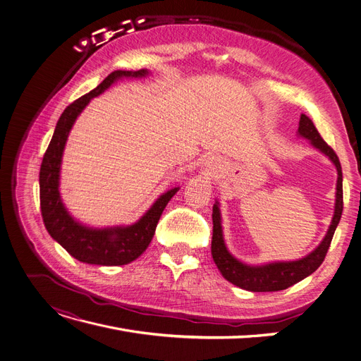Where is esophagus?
I'll list each match as a JSON object with an SVG mask.
<instances>
[{"mask_svg":"<svg viewBox=\"0 0 361 361\" xmlns=\"http://www.w3.org/2000/svg\"><path fill=\"white\" fill-rule=\"evenodd\" d=\"M218 168H219V162H218V159L215 158V156H212V154L207 156V158L202 161V174L205 176L207 178L214 177Z\"/></svg>","mask_w":361,"mask_h":361,"instance_id":"34e87169","label":"esophagus"}]
</instances>
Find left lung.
<instances>
[{
  "label": "left lung",
  "mask_w": 361,
  "mask_h": 361,
  "mask_svg": "<svg viewBox=\"0 0 361 361\" xmlns=\"http://www.w3.org/2000/svg\"><path fill=\"white\" fill-rule=\"evenodd\" d=\"M298 135L310 140L311 146L316 147L324 156H327V158L331 159V162L335 165L338 172L335 212L332 216V223L327 228L326 236L314 250H311L308 255L296 261H274V262H267L261 265L245 264L238 258H234L226 246L224 236H223V226H221V211H219L218 200H215L212 207L214 228H212L211 252H212L214 262L216 264L219 273H221L223 277L228 280L230 283L250 292L283 290L314 273L324 261L327 249L331 246L334 233L339 224V219L342 215V209H343L342 168L336 153L331 146H327V143L322 138L317 128L314 127V123H312V121L305 115H301L300 118Z\"/></svg>",
  "instance_id": "1"
}]
</instances>
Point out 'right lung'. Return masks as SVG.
Returning a JSON list of instances; mask_svg holds the SVG:
<instances>
[{
  "label": "right lung",
  "mask_w": 361,
  "mask_h": 361,
  "mask_svg": "<svg viewBox=\"0 0 361 361\" xmlns=\"http://www.w3.org/2000/svg\"><path fill=\"white\" fill-rule=\"evenodd\" d=\"M147 75V69L115 71L92 91L69 104L59 118L51 142L42 158L39 200L45 228L57 243L81 262L111 267V265L130 264L137 259L152 242L156 226L168 202L180 190V187H174L162 193L137 223L106 228H94L76 221L61 202L59 190L61 156L76 118L81 115L91 99L100 96L122 78H145Z\"/></svg>",
  "instance_id": "add662e5"
}]
</instances>
